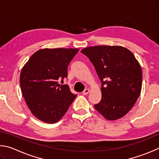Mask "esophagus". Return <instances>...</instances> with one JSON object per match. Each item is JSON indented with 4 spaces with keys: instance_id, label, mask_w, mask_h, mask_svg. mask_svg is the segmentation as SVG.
<instances>
[{
    "instance_id": "34e87169",
    "label": "esophagus",
    "mask_w": 159,
    "mask_h": 159,
    "mask_svg": "<svg viewBox=\"0 0 159 159\" xmlns=\"http://www.w3.org/2000/svg\"><path fill=\"white\" fill-rule=\"evenodd\" d=\"M89 93V89H84V91L82 92V94L83 95H87Z\"/></svg>"
}]
</instances>
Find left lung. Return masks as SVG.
Instances as JSON below:
<instances>
[{
  "label": "left lung",
  "instance_id": "left-lung-1",
  "mask_svg": "<svg viewBox=\"0 0 159 159\" xmlns=\"http://www.w3.org/2000/svg\"><path fill=\"white\" fill-rule=\"evenodd\" d=\"M81 52L93 63L101 82V101L95 109L108 120L126 115L142 89L143 72L134 55L121 46L89 47Z\"/></svg>",
  "mask_w": 159,
  "mask_h": 159
}]
</instances>
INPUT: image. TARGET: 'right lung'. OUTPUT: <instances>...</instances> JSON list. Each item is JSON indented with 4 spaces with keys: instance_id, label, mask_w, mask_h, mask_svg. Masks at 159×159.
Segmentation results:
<instances>
[{
    "instance_id": "obj_1",
    "label": "right lung",
    "mask_w": 159,
    "mask_h": 159,
    "mask_svg": "<svg viewBox=\"0 0 159 159\" xmlns=\"http://www.w3.org/2000/svg\"><path fill=\"white\" fill-rule=\"evenodd\" d=\"M79 49H43L33 54L20 75L22 95L36 118L48 124L60 120L76 94L68 84H60L68 76V66Z\"/></svg>"
}]
</instances>
